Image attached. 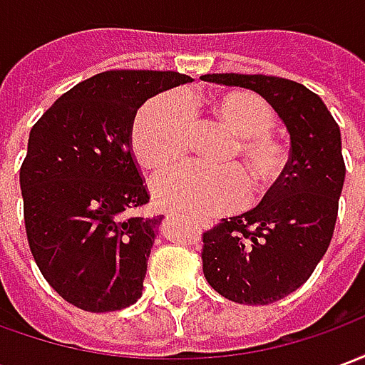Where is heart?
<instances>
[{"instance_id": "obj_1", "label": "heart", "mask_w": 365, "mask_h": 365, "mask_svg": "<svg viewBox=\"0 0 365 365\" xmlns=\"http://www.w3.org/2000/svg\"><path fill=\"white\" fill-rule=\"evenodd\" d=\"M209 113L221 127L235 135L227 164L240 156L246 166L211 170L180 166L156 175L150 183L156 205L170 213L215 217L229 213L248 197L274 190L289 166L287 146L274 135L277 115L262 97L248 91H229L209 99ZM193 117L178 93L154 97L138 111L133 125V150L148 170H162L187 154Z\"/></svg>"}]
</instances>
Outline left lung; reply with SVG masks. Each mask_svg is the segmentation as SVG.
Returning <instances> with one entry per match:
<instances>
[{"label": "left lung", "mask_w": 365, "mask_h": 365, "mask_svg": "<svg viewBox=\"0 0 365 365\" xmlns=\"http://www.w3.org/2000/svg\"><path fill=\"white\" fill-rule=\"evenodd\" d=\"M201 80L256 91L282 117L291 156L282 182L252 211L203 232V274L222 297L268 305L301 287L327 252L344 185L340 128L303 83L264 74H207Z\"/></svg>", "instance_id": "8db88e82"}]
</instances>
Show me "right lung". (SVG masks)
<instances>
[{"label": "right lung", "mask_w": 365, "mask_h": 365, "mask_svg": "<svg viewBox=\"0 0 365 365\" xmlns=\"http://www.w3.org/2000/svg\"><path fill=\"white\" fill-rule=\"evenodd\" d=\"M185 82L178 72H101L31 128L19 172L29 248L52 289L78 309L120 311L143 295L162 215L135 213L150 193L133 154V123L148 97Z\"/></svg>", "instance_id": "add662e5"}]
</instances>
